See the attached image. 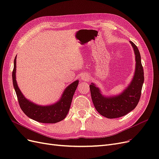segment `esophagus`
<instances>
[{"label":"esophagus","mask_w":159,"mask_h":159,"mask_svg":"<svg viewBox=\"0 0 159 159\" xmlns=\"http://www.w3.org/2000/svg\"><path fill=\"white\" fill-rule=\"evenodd\" d=\"M80 79L82 80V81H88L90 80L89 76L88 74H84L81 75L80 76Z\"/></svg>","instance_id":"esophagus-1"}]
</instances>
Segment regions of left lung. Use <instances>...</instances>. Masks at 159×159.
<instances>
[{
  "label": "left lung",
  "instance_id": "8db88e82",
  "mask_svg": "<svg viewBox=\"0 0 159 159\" xmlns=\"http://www.w3.org/2000/svg\"><path fill=\"white\" fill-rule=\"evenodd\" d=\"M135 55V71L131 83L121 93L115 96H104L93 83L89 85L91 99L98 113L109 119L124 116L137 107L140 99L144 82V71L140 52L137 46L130 41Z\"/></svg>",
  "mask_w": 159,
  "mask_h": 159
}]
</instances>
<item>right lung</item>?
Returning <instances> with one entry per match:
<instances>
[{"mask_svg":"<svg viewBox=\"0 0 159 159\" xmlns=\"http://www.w3.org/2000/svg\"><path fill=\"white\" fill-rule=\"evenodd\" d=\"M16 56L14 60L12 82L18 103L22 111L28 117L43 123H56L64 119L68 113L72 98L78 87L79 81H75L66 88L58 102L53 105L41 106L28 100L19 89L16 80Z\"/></svg>","mask_w":159,"mask_h":159,"instance_id":"right-lung-1","label":"right lung"}]
</instances>
